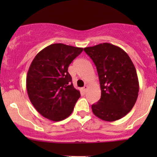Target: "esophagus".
I'll return each instance as SVG.
<instances>
[{
	"instance_id": "esophagus-1",
	"label": "esophagus",
	"mask_w": 157,
	"mask_h": 157,
	"mask_svg": "<svg viewBox=\"0 0 157 157\" xmlns=\"http://www.w3.org/2000/svg\"><path fill=\"white\" fill-rule=\"evenodd\" d=\"M87 90H88V86H87V85H86V86H83V91L86 92V91H87Z\"/></svg>"
}]
</instances>
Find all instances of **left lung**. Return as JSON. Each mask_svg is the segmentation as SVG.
Here are the masks:
<instances>
[{
  "instance_id": "obj_1",
  "label": "left lung",
  "mask_w": 157,
  "mask_h": 157,
  "mask_svg": "<svg viewBox=\"0 0 157 157\" xmlns=\"http://www.w3.org/2000/svg\"><path fill=\"white\" fill-rule=\"evenodd\" d=\"M97 70L101 98L92 105L93 114L105 121L125 116L137 101L139 82L137 71L128 55L112 44L84 48Z\"/></svg>"
}]
</instances>
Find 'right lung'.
Returning <instances> with one entry per match:
<instances>
[{"label":"right lung","instance_id":"obj_1","mask_svg":"<svg viewBox=\"0 0 157 157\" xmlns=\"http://www.w3.org/2000/svg\"><path fill=\"white\" fill-rule=\"evenodd\" d=\"M83 48L52 44L39 52L26 76V89L34 108L51 121L65 119L80 96L67 71Z\"/></svg>","mask_w":157,"mask_h":157}]
</instances>
